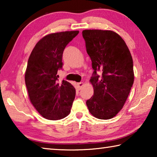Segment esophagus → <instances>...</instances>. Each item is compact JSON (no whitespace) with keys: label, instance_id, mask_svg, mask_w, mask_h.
Masks as SVG:
<instances>
[{"label":"esophagus","instance_id":"obj_1","mask_svg":"<svg viewBox=\"0 0 157 157\" xmlns=\"http://www.w3.org/2000/svg\"><path fill=\"white\" fill-rule=\"evenodd\" d=\"M84 83L83 82H79V83H78L77 84V85H78V89H81L82 88V86H84Z\"/></svg>","mask_w":157,"mask_h":157}]
</instances>
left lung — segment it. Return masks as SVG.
<instances>
[{"instance_id": "left-lung-1", "label": "left lung", "mask_w": 157, "mask_h": 157, "mask_svg": "<svg viewBox=\"0 0 157 157\" xmlns=\"http://www.w3.org/2000/svg\"><path fill=\"white\" fill-rule=\"evenodd\" d=\"M82 36L94 70L89 80L94 95L86 101L87 107L95 118L108 120L118 113L128 98L134 79L132 57L123 38L112 30H85Z\"/></svg>"}]
</instances>
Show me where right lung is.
I'll use <instances>...</instances> for the list:
<instances>
[{
    "label": "right lung",
    "instance_id": "add662e5",
    "mask_svg": "<svg viewBox=\"0 0 157 157\" xmlns=\"http://www.w3.org/2000/svg\"><path fill=\"white\" fill-rule=\"evenodd\" d=\"M78 30L48 34L37 42L29 57L25 82L29 98L44 118L57 121L71 112L75 89L70 82L57 84V71L62 67L63 50Z\"/></svg>",
    "mask_w": 157,
    "mask_h": 157
}]
</instances>
